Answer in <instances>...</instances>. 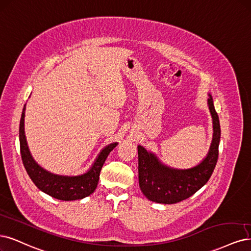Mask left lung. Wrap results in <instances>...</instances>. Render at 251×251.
<instances>
[{
	"label": "left lung",
	"instance_id": "obj_1",
	"mask_svg": "<svg viewBox=\"0 0 251 251\" xmlns=\"http://www.w3.org/2000/svg\"><path fill=\"white\" fill-rule=\"evenodd\" d=\"M213 117V141L206 158L193 168L178 170L161 164L157 157L142 146H138V172L142 193L150 201L159 203H176L196 193L213 174L219 154L220 123L213 99L208 100Z\"/></svg>",
	"mask_w": 251,
	"mask_h": 251
}]
</instances>
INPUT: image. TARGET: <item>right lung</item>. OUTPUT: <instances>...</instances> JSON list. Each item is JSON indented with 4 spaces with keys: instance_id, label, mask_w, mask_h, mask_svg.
<instances>
[{
    "instance_id": "right-lung-1",
    "label": "right lung",
    "mask_w": 251,
    "mask_h": 251,
    "mask_svg": "<svg viewBox=\"0 0 251 251\" xmlns=\"http://www.w3.org/2000/svg\"><path fill=\"white\" fill-rule=\"evenodd\" d=\"M25 109L24 106L23 113L20 122V144H21V154L23 164L25 171L29 175L30 178L34 184L42 192L49 194L50 196L57 198L60 201H75L82 200L92 194L96 190L101 167L105 163L107 157L111 151L116 148L117 143H111L103 149L97 161L94 162L91 169L86 174L77 176H63L53 175L50 172L41 168L38 164L33 160L29 151L27 141H25L24 120H25Z\"/></svg>"
}]
</instances>
